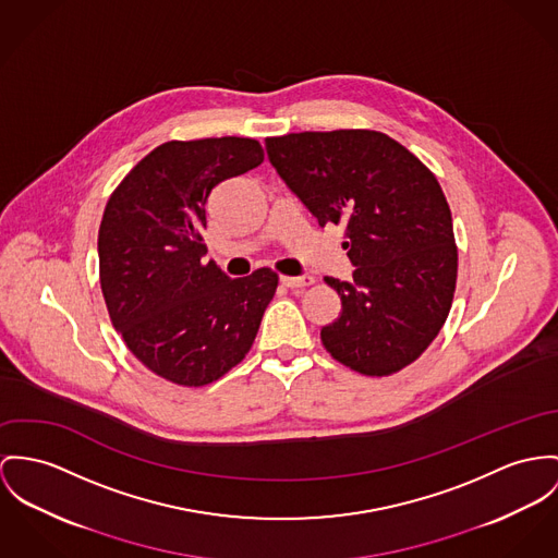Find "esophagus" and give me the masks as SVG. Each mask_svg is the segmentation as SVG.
<instances>
[{"label":"esophagus","instance_id":"34e87169","mask_svg":"<svg viewBox=\"0 0 558 558\" xmlns=\"http://www.w3.org/2000/svg\"><path fill=\"white\" fill-rule=\"evenodd\" d=\"M280 282H282L284 287H289V289H303V287L312 284L314 278H312L310 274H303V276H282Z\"/></svg>","mask_w":558,"mask_h":558}]
</instances>
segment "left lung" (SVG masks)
Instances as JSON below:
<instances>
[{
    "mask_svg": "<svg viewBox=\"0 0 558 558\" xmlns=\"http://www.w3.org/2000/svg\"><path fill=\"white\" fill-rule=\"evenodd\" d=\"M271 168L318 220L342 225L352 280L325 278L342 300L320 340L345 367L388 376L439 333L457 284L452 216L437 178L380 131L267 137Z\"/></svg>",
    "mask_w": 558,
    "mask_h": 558,
    "instance_id": "obj_1",
    "label": "left lung"
}]
</instances>
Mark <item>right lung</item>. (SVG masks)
Here are the masks:
<instances>
[{"instance_id":"obj_1","label":"right lung","mask_w":558,"mask_h":558,"mask_svg":"<svg viewBox=\"0 0 558 558\" xmlns=\"http://www.w3.org/2000/svg\"><path fill=\"white\" fill-rule=\"evenodd\" d=\"M263 163L251 137L166 142L112 193L99 227V278L129 350L173 385L204 386L235 367L257 338L278 276L231 280L206 257L216 184Z\"/></svg>"}]
</instances>
